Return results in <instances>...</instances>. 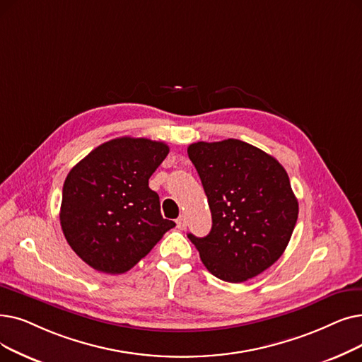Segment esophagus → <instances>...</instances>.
Masks as SVG:
<instances>
[{"label":"esophagus","mask_w":362,"mask_h":362,"mask_svg":"<svg viewBox=\"0 0 362 362\" xmlns=\"http://www.w3.org/2000/svg\"><path fill=\"white\" fill-rule=\"evenodd\" d=\"M176 223H177V228L180 229V230H183V229H186V226H187V222H186V217L185 216H180L177 220H176Z\"/></svg>","instance_id":"1"}]
</instances>
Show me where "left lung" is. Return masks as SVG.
Wrapping results in <instances>:
<instances>
[{"instance_id":"obj_1","label":"left lung","mask_w":362,"mask_h":362,"mask_svg":"<svg viewBox=\"0 0 362 362\" xmlns=\"http://www.w3.org/2000/svg\"><path fill=\"white\" fill-rule=\"evenodd\" d=\"M211 210L204 238L187 233L204 266L218 279L244 282L284 253L298 202L274 156L243 140L197 142L187 148Z\"/></svg>"}]
</instances>
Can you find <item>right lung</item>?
I'll use <instances>...</instances> for the list:
<instances>
[{
	"label": "right lung",
	"mask_w": 362,
	"mask_h": 362,
	"mask_svg": "<svg viewBox=\"0 0 362 362\" xmlns=\"http://www.w3.org/2000/svg\"><path fill=\"white\" fill-rule=\"evenodd\" d=\"M164 142L118 137L93 149L66 176L60 225L71 248L93 269L124 274L175 228L163 218L149 177L168 155Z\"/></svg>",
	"instance_id": "right-lung-1"
}]
</instances>
